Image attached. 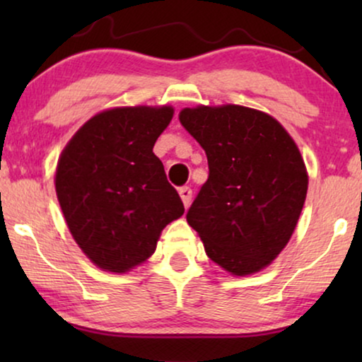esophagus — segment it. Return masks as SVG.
I'll list each match as a JSON object with an SVG mask.
<instances>
[{
	"mask_svg": "<svg viewBox=\"0 0 362 362\" xmlns=\"http://www.w3.org/2000/svg\"><path fill=\"white\" fill-rule=\"evenodd\" d=\"M180 196H181V201H182V204H185V207H189L191 197H192V189H191V187L182 186L181 189H180Z\"/></svg>",
	"mask_w": 362,
	"mask_h": 362,
	"instance_id": "esophagus-1",
	"label": "esophagus"
}]
</instances>
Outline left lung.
<instances>
[{
    "instance_id": "obj_1",
    "label": "left lung",
    "mask_w": 362,
    "mask_h": 362,
    "mask_svg": "<svg viewBox=\"0 0 362 362\" xmlns=\"http://www.w3.org/2000/svg\"><path fill=\"white\" fill-rule=\"evenodd\" d=\"M180 122L209 165L187 224L229 274L260 272L288 244L303 209L308 175L298 146L274 117L249 107L182 108Z\"/></svg>"
}]
</instances>
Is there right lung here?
I'll return each mask as SVG.
<instances>
[{"label":"right lung","instance_id":"obj_1","mask_svg":"<svg viewBox=\"0 0 362 362\" xmlns=\"http://www.w3.org/2000/svg\"><path fill=\"white\" fill-rule=\"evenodd\" d=\"M173 107H117L97 113L62 150L56 192L74 240L98 269L125 274L156 249L185 214L153 146Z\"/></svg>","mask_w":362,"mask_h":362}]
</instances>
